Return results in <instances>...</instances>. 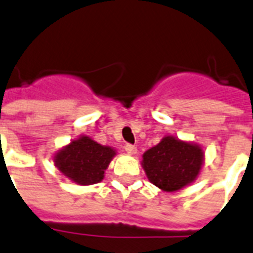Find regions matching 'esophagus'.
Returning a JSON list of instances; mask_svg holds the SVG:
<instances>
[{
    "label": "esophagus",
    "instance_id": "obj_1",
    "mask_svg": "<svg viewBox=\"0 0 253 253\" xmlns=\"http://www.w3.org/2000/svg\"><path fill=\"white\" fill-rule=\"evenodd\" d=\"M125 151H126L127 154L135 155L138 152V148H136V146H134V144H126V146H125Z\"/></svg>",
    "mask_w": 253,
    "mask_h": 253
}]
</instances>
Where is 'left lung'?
Returning a JSON list of instances; mask_svg holds the SVG:
<instances>
[{"label":"left lung","mask_w":253,"mask_h":253,"mask_svg":"<svg viewBox=\"0 0 253 253\" xmlns=\"http://www.w3.org/2000/svg\"><path fill=\"white\" fill-rule=\"evenodd\" d=\"M202 160L204 152L200 147L167 136L143 155V168L152 184L174 192L196 178Z\"/></svg>","instance_id":"8db88e82"}]
</instances>
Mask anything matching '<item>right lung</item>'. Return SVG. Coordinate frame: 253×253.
Segmentation results:
<instances>
[{
    "label": "right lung",
    "instance_id": "add662e5",
    "mask_svg": "<svg viewBox=\"0 0 253 253\" xmlns=\"http://www.w3.org/2000/svg\"><path fill=\"white\" fill-rule=\"evenodd\" d=\"M115 155L110 147H105L81 136L55 156V164L71 180L80 185L97 184L103 178L109 163Z\"/></svg>",
    "mask_w": 253,
    "mask_h": 253
}]
</instances>
